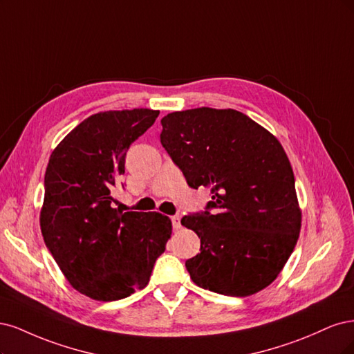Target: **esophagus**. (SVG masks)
I'll return each mask as SVG.
<instances>
[{
  "mask_svg": "<svg viewBox=\"0 0 354 354\" xmlns=\"http://www.w3.org/2000/svg\"><path fill=\"white\" fill-rule=\"evenodd\" d=\"M172 225H174V230L175 231H178V230H180L182 227V223H180V216L179 214H175V216H172Z\"/></svg>",
  "mask_w": 354,
  "mask_h": 354,
  "instance_id": "esophagus-1",
  "label": "esophagus"
}]
</instances>
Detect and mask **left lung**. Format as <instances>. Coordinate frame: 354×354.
Returning a JSON list of instances; mask_svg holds the SVG:
<instances>
[{"mask_svg":"<svg viewBox=\"0 0 354 354\" xmlns=\"http://www.w3.org/2000/svg\"><path fill=\"white\" fill-rule=\"evenodd\" d=\"M160 141L191 188L212 191L207 209L182 218L200 238L185 261L191 279L247 297L277 279L297 244L301 210L292 167L268 129L232 109L169 113Z\"/></svg>","mask_w":354,"mask_h":354,"instance_id":"8db88e82","label":"left lung"}]
</instances>
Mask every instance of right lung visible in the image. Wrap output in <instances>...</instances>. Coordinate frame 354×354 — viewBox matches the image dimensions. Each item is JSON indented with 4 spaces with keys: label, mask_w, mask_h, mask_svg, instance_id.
<instances>
[{
    "label": "right lung",
    "mask_w": 354,
    "mask_h": 354,
    "mask_svg": "<svg viewBox=\"0 0 354 354\" xmlns=\"http://www.w3.org/2000/svg\"><path fill=\"white\" fill-rule=\"evenodd\" d=\"M158 110H109L89 116L54 148L45 172L39 216L45 245L72 287L98 301L144 288L172 222L151 212L111 206L124 157Z\"/></svg>",
    "instance_id": "right-lung-1"
}]
</instances>
